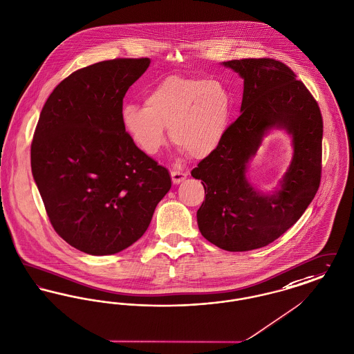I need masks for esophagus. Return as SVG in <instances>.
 Wrapping results in <instances>:
<instances>
[{"mask_svg": "<svg viewBox=\"0 0 354 354\" xmlns=\"http://www.w3.org/2000/svg\"><path fill=\"white\" fill-rule=\"evenodd\" d=\"M170 176H171V181H173V184H180V183H183L184 180H185L186 177H187V174L184 173V171H180V170H171L170 171Z\"/></svg>", "mask_w": 354, "mask_h": 354, "instance_id": "esophagus-1", "label": "esophagus"}]
</instances>
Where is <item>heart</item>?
I'll return each instance as SVG.
<instances>
[{
	"label": "heart",
	"instance_id": "b5f03b06",
	"mask_svg": "<svg viewBox=\"0 0 354 354\" xmlns=\"http://www.w3.org/2000/svg\"><path fill=\"white\" fill-rule=\"evenodd\" d=\"M233 98L220 81L169 75L145 95V106L125 105L121 124L131 142L156 156L167 142L165 127L174 144L190 157L213 154L227 133Z\"/></svg>",
	"mask_w": 354,
	"mask_h": 354
}]
</instances>
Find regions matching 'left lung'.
<instances>
[{"mask_svg": "<svg viewBox=\"0 0 354 354\" xmlns=\"http://www.w3.org/2000/svg\"><path fill=\"white\" fill-rule=\"evenodd\" d=\"M223 65L243 78L242 114L229 125L218 149L192 170L205 189L197 223L207 241L246 252L277 240L315 198L322 169V115L315 97L283 62L265 57ZM272 127L292 134L295 154L281 189L265 196L247 183L244 171Z\"/></svg>", "mask_w": 354, "mask_h": 354, "instance_id": "1", "label": "left lung"}]
</instances>
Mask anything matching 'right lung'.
Returning <instances> with one entry per match:
<instances>
[{
  "label": "right lung",
  "instance_id": "obj_1",
  "mask_svg": "<svg viewBox=\"0 0 354 354\" xmlns=\"http://www.w3.org/2000/svg\"><path fill=\"white\" fill-rule=\"evenodd\" d=\"M149 64L114 58L78 69L39 114L32 173L57 234L84 253L114 254L141 239L171 186L121 124L124 97Z\"/></svg>",
  "mask_w": 354,
  "mask_h": 354
}]
</instances>
